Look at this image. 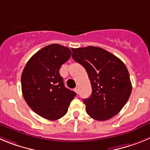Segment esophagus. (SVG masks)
<instances>
[{
    "instance_id": "34e87169",
    "label": "esophagus",
    "mask_w": 150,
    "mask_h": 150,
    "mask_svg": "<svg viewBox=\"0 0 150 150\" xmlns=\"http://www.w3.org/2000/svg\"><path fill=\"white\" fill-rule=\"evenodd\" d=\"M74 91H75L76 94H79V88L78 87H76V88H74Z\"/></svg>"
}]
</instances>
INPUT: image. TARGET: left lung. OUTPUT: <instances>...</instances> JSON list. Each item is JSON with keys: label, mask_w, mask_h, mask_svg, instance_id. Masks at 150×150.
Returning <instances> with one entry per match:
<instances>
[{"label": "left lung", "mask_w": 150, "mask_h": 150, "mask_svg": "<svg viewBox=\"0 0 150 150\" xmlns=\"http://www.w3.org/2000/svg\"><path fill=\"white\" fill-rule=\"evenodd\" d=\"M74 60L85 67L91 95L84 99L88 115L98 121L111 119L126 104L132 93L129 73L119 58L96 46L71 49Z\"/></svg>", "instance_id": "1"}]
</instances>
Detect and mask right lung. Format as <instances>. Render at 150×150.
<instances>
[{"instance_id":"add662e5","label":"right lung","mask_w":150,"mask_h":150,"mask_svg":"<svg viewBox=\"0 0 150 150\" xmlns=\"http://www.w3.org/2000/svg\"><path fill=\"white\" fill-rule=\"evenodd\" d=\"M71 54L66 46L48 45L29 59L22 71L21 83L24 98L34 112L46 120L63 117L76 95L64 86L59 74L60 67Z\"/></svg>"}]
</instances>
